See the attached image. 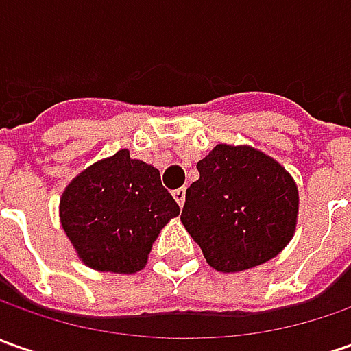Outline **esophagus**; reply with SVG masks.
Returning <instances> with one entry per match:
<instances>
[{"instance_id": "obj_1", "label": "esophagus", "mask_w": 351, "mask_h": 351, "mask_svg": "<svg viewBox=\"0 0 351 351\" xmlns=\"http://www.w3.org/2000/svg\"><path fill=\"white\" fill-rule=\"evenodd\" d=\"M173 199L178 201V205H180V207H183V203H185V187L176 189V191H173Z\"/></svg>"}]
</instances>
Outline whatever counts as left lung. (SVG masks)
<instances>
[{
	"label": "left lung",
	"instance_id": "8db88e82",
	"mask_svg": "<svg viewBox=\"0 0 351 351\" xmlns=\"http://www.w3.org/2000/svg\"><path fill=\"white\" fill-rule=\"evenodd\" d=\"M185 191L182 223L210 267L230 274L256 267L287 246L299 193L285 168L250 146L217 144Z\"/></svg>",
	"mask_w": 351,
	"mask_h": 351
}]
</instances>
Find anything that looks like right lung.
Wrapping results in <instances>:
<instances>
[{
    "instance_id": "right-lung-1",
    "label": "right lung",
    "mask_w": 351,
    "mask_h": 351,
    "mask_svg": "<svg viewBox=\"0 0 351 351\" xmlns=\"http://www.w3.org/2000/svg\"><path fill=\"white\" fill-rule=\"evenodd\" d=\"M178 215L160 171L127 150L82 171L60 199L64 232L82 262L99 271L142 269L162 226Z\"/></svg>"
}]
</instances>
